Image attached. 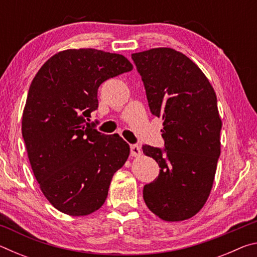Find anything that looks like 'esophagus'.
Masks as SVG:
<instances>
[{
	"instance_id": "obj_1",
	"label": "esophagus",
	"mask_w": 257,
	"mask_h": 257,
	"mask_svg": "<svg viewBox=\"0 0 257 257\" xmlns=\"http://www.w3.org/2000/svg\"><path fill=\"white\" fill-rule=\"evenodd\" d=\"M130 154H132V156H135V158H137V156H141L142 155L141 147H139L137 144L130 145Z\"/></svg>"
}]
</instances>
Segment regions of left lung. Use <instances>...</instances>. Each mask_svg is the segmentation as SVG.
Wrapping results in <instances>:
<instances>
[{"instance_id": "left-lung-1", "label": "left lung", "mask_w": 257, "mask_h": 257, "mask_svg": "<svg viewBox=\"0 0 257 257\" xmlns=\"http://www.w3.org/2000/svg\"><path fill=\"white\" fill-rule=\"evenodd\" d=\"M152 114L163 119L164 149L143 145L158 162L159 177L144 186L147 207L164 221L194 216L211 193L222 127L216 95L185 54L159 47L132 54Z\"/></svg>"}]
</instances>
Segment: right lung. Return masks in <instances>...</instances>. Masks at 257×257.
Wrapping results in <instances>:
<instances>
[{
    "label": "right lung",
    "mask_w": 257,
    "mask_h": 257,
    "mask_svg": "<svg viewBox=\"0 0 257 257\" xmlns=\"http://www.w3.org/2000/svg\"><path fill=\"white\" fill-rule=\"evenodd\" d=\"M130 70L121 54L66 50L47 60L32 81L23 137L34 176L60 212L80 216L98 210L128 159L129 145L118 134L104 135L86 120L98 107L99 85Z\"/></svg>",
    "instance_id": "right-lung-1"
}]
</instances>
